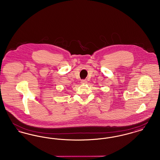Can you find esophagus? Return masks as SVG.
Masks as SVG:
<instances>
[{
	"label": "esophagus",
	"mask_w": 160,
	"mask_h": 160,
	"mask_svg": "<svg viewBox=\"0 0 160 160\" xmlns=\"http://www.w3.org/2000/svg\"><path fill=\"white\" fill-rule=\"evenodd\" d=\"M87 83H88V82H87V80H81V83L86 84Z\"/></svg>",
	"instance_id": "1"
}]
</instances>
